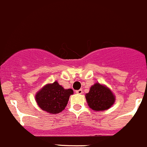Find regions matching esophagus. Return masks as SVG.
<instances>
[{
	"label": "esophagus",
	"instance_id": "34e87169",
	"mask_svg": "<svg viewBox=\"0 0 147 147\" xmlns=\"http://www.w3.org/2000/svg\"><path fill=\"white\" fill-rule=\"evenodd\" d=\"M76 93H77V94H82L83 93V90L82 89H80V90H78L76 91Z\"/></svg>",
	"mask_w": 147,
	"mask_h": 147
}]
</instances>
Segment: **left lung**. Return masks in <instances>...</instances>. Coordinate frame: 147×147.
Masks as SVG:
<instances>
[{"mask_svg":"<svg viewBox=\"0 0 147 147\" xmlns=\"http://www.w3.org/2000/svg\"><path fill=\"white\" fill-rule=\"evenodd\" d=\"M88 105L94 111H105L115 102V96L110 88L104 84L96 83L86 94Z\"/></svg>","mask_w":147,"mask_h":147,"instance_id":"8db88e82","label":"left lung"}]
</instances>
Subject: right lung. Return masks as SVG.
<instances>
[{
  "mask_svg": "<svg viewBox=\"0 0 147 147\" xmlns=\"http://www.w3.org/2000/svg\"><path fill=\"white\" fill-rule=\"evenodd\" d=\"M72 89H65L57 81L44 86L35 94V100L38 106L50 114H58L66 107Z\"/></svg>",
  "mask_w": 147,
  "mask_h": 147,
  "instance_id": "1",
  "label": "right lung"
}]
</instances>
